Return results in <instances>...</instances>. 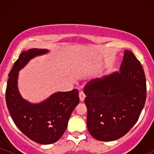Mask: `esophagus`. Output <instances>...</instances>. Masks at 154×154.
<instances>
[{
  "label": "esophagus",
  "instance_id": "1",
  "mask_svg": "<svg viewBox=\"0 0 154 154\" xmlns=\"http://www.w3.org/2000/svg\"><path fill=\"white\" fill-rule=\"evenodd\" d=\"M79 96L80 101H83L85 100V93L83 91H80L79 93Z\"/></svg>",
  "mask_w": 154,
  "mask_h": 154
}]
</instances>
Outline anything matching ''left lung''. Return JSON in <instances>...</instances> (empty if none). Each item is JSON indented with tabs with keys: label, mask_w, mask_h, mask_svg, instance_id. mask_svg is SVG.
Returning a JSON list of instances; mask_svg holds the SVG:
<instances>
[{
	"label": "left lung",
	"mask_w": 154,
	"mask_h": 154,
	"mask_svg": "<svg viewBox=\"0 0 154 154\" xmlns=\"http://www.w3.org/2000/svg\"><path fill=\"white\" fill-rule=\"evenodd\" d=\"M84 92L91 135L100 141L119 139L135 125L144 107L146 80L142 65L126 50L120 72L90 81Z\"/></svg>",
	"instance_id": "left-lung-1"
}]
</instances>
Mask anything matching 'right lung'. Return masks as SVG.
<instances>
[{
	"label": "right lung",
	"instance_id": "obj_1",
	"mask_svg": "<svg viewBox=\"0 0 154 154\" xmlns=\"http://www.w3.org/2000/svg\"><path fill=\"white\" fill-rule=\"evenodd\" d=\"M48 51L37 48L23 51L8 74L6 91L7 108L17 128L32 140L45 145L54 143L61 138L72 111L79 103L77 89L54 93L38 104L29 103L19 94V71L31 59Z\"/></svg>",
	"mask_w": 154,
	"mask_h": 154
}]
</instances>
